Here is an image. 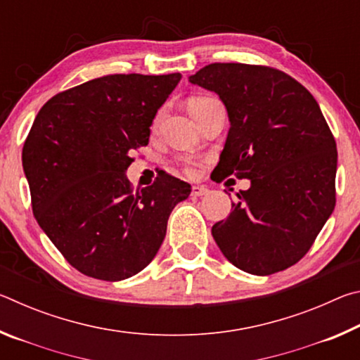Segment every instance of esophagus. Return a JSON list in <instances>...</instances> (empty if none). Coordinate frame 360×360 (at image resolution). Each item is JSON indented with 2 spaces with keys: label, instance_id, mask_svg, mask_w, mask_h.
<instances>
[{
  "label": "esophagus",
  "instance_id": "esophagus-1",
  "mask_svg": "<svg viewBox=\"0 0 360 360\" xmlns=\"http://www.w3.org/2000/svg\"><path fill=\"white\" fill-rule=\"evenodd\" d=\"M210 191L205 186H193L192 187V197H203V195L208 193Z\"/></svg>",
  "mask_w": 360,
  "mask_h": 360
}]
</instances>
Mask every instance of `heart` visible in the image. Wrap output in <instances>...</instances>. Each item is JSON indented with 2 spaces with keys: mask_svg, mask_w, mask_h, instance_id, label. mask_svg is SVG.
Masks as SVG:
<instances>
[{
  "mask_svg": "<svg viewBox=\"0 0 360 360\" xmlns=\"http://www.w3.org/2000/svg\"><path fill=\"white\" fill-rule=\"evenodd\" d=\"M216 101L217 100L212 98V96H210V95H195V96H191V98L187 100V109H188V112L193 115V119L197 120L200 115H202L206 111V109H208L212 105V103H216ZM157 120H158V117H157ZM186 169H187V173H192L193 172V163L186 162Z\"/></svg>",
  "mask_w": 360,
  "mask_h": 360,
  "instance_id": "b5f03b06",
  "label": "heart"
}]
</instances>
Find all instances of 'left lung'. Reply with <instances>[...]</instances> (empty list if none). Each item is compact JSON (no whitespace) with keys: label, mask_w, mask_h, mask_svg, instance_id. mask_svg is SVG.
Instances as JSON below:
<instances>
[{"label":"left lung","mask_w":360,"mask_h":360,"mask_svg":"<svg viewBox=\"0 0 360 360\" xmlns=\"http://www.w3.org/2000/svg\"><path fill=\"white\" fill-rule=\"evenodd\" d=\"M188 81L217 94L229 114L214 181H251L230 216L212 225V238L243 271L285 270L309 251L335 208L337 144L318 101L268 66L211 63Z\"/></svg>","instance_id":"obj_1"}]
</instances>
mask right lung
Listing matches in <instances>:
<instances>
[{
  "instance_id": "add662e5",
  "label": "right lung",
  "mask_w": 360,
  "mask_h": 360,
  "mask_svg": "<svg viewBox=\"0 0 360 360\" xmlns=\"http://www.w3.org/2000/svg\"><path fill=\"white\" fill-rule=\"evenodd\" d=\"M181 77L103 76L52 96L36 115L22 150L33 214L84 275L122 281L141 271L191 195V184L167 173L136 192L125 176Z\"/></svg>"
}]
</instances>
